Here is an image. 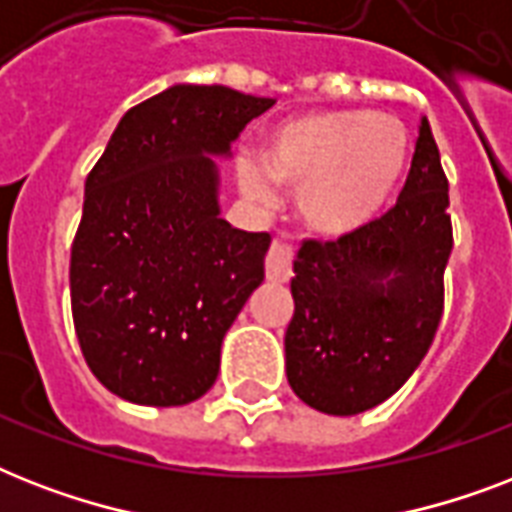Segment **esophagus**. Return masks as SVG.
<instances>
[{"mask_svg":"<svg viewBox=\"0 0 512 512\" xmlns=\"http://www.w3.org/2000/svg\"><path fill=\"white\" fill-rule=\"evenodd\" d=\"M265 279L276 284H287L292 279V247L281 239H273L265 255Z\"/></svg>","mask_w":512,"mask_h":512,"instance_id":"esophagus-1","label":"esophagus"}]
</instances>
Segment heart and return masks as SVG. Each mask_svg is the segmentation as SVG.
Instances as JSON below:
<instances>
[{"label":"heart","instance_id":"b5f03b06","mask_svg":"<svg viewBox=\"0 0 512 512\" xmlns=\"http://www.w3.org/2000/svg\"><path fill=\"white\" fill-rule=\"evenodd\" d=\"M409 135L396 116L366 108L313 111L276 124L260 159L239 156L236 180L252 199L297 188L300 223L321 239H348L372 225L406 170Z\"/></svg>","mask_w":512,"mask_h":512}]
</instances>
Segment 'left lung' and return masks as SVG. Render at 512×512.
Returning <instances> with one entry per match:
<instances>
[{"label":"left lung","instance_id":"left-lung-1","mask_svg":"<svg viewBox=\"0 0 512 512\" xmlns=\"http://www.w3.org/2000/svg\"><path fill=\"white\" fill-rule=\"evenodd\" d=\"M449 183L428 119L396 207L337 241H303L295 316L284 335L300 401L335 417L382 404L428 353L444 313L452 255Z\"/></svg>","mask_w":512,"mask_h":512}]
</instances>
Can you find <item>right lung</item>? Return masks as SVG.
<instances>
[{"label": "right lung", "mask_w": 512, "mask_h": 512, "mask_svg": "<svg viewBox=\"0 0 512 512\" xmlns=\"http://www.w3.org/2000/svg\"><path fill=\"white\" fill-rule=\"evenodd\" d=\"M273 98L172 84L130 108L84 183L71 313L84 361L114 396L183 406L207 393L220 348L263 281L268 233L220 217L231 143Z\"/></svg>", "instance_id": "add662e5"}]
</instances>
